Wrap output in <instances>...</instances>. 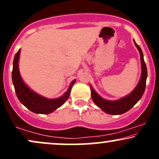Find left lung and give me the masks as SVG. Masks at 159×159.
Listing matches in <instances>:
<instances>
[{
    "label": "left lung",
    "instance_id": "left-lung-1",
    "mask_svg": "<svg viewBox=\"0 0 159 159\" xmlns=\"http://www.w3.org/2000/svg\"><path fill=\"white\" fill-rule=\"evenodd\" d=\"M134 42V45L138 49L140 56V63H141V76H140V81L138 85L136 86L134 90L125 97L120 98L116 101H110L106 100L98 96L97 93L94 90L92 86L90 85L91 88V96L93 102L96 104L98 107L102 109L103 111L108 114L117 115L122 114L127 112L134 106L135 104L143 96L144 90L146 88V82L147 78V69L145 62L143 60V54L142 52L141 48L140 46Z\"/></svg>",
    "mask_w": 159,
    "mask_h": 159
}]
</instances>
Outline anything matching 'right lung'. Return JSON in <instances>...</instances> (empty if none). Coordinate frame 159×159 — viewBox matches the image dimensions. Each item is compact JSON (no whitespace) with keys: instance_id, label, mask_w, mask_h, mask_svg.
Masks as SVG:
<instances>
[{"instance_id":"add662e5","label":"right lung","mask_w":159,"mask_h":159,"mask_svg":"<svg viewBox=\"0 0 159 159\" xmlns=\"http://www.w3.org/2000/svg\"><path fill=\"white\" fill-rule=\"evenodd\" d=\"M20 52H21V48L18 51L14 57L12 72V84L15 87L16 96L20 102L32 112L43 114H50L63 105L68 99L70 95L71 89L75 82V80L72 81L68 90L61 97L54 99L43 97L30 90L23 81L19 69Z\"/></svg>"}]
</instances>
